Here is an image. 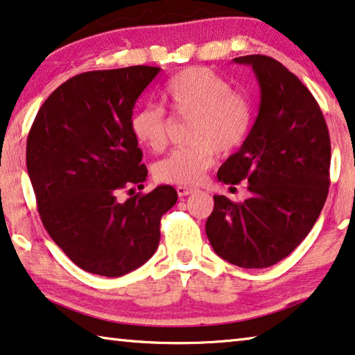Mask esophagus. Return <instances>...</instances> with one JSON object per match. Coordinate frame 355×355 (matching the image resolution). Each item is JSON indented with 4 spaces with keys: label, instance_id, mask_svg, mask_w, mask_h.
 Wrapping results in <instances>:
<instances>
[{
    "label": "esophagus",
    "instance_id": "obj_1",
    "mask_svg": "<svg viewBox=\"0 0 355 355\" xmlns=\"http://www.w3.org/2000/svg\"><path fill=\"white\" fill-rule=\"evenodd\" d=\"M194 188H189V187H177V193L180 198H184V196H189L194 193Z\"/></svg>",
    "mask_w": 355,
    "mask_h": 355
}]
</instances>
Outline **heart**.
I'll return each instance as SVG.
<instances>
[{"instance_id": "b5f03b06", "label": "heart", "mask_w": 355, "mask_h": 355, "mask_svg": "<svg viewBox=\"0 0 355 355\" xmlns=\"http://www.w3.org/2000/svg\"><path fill=\"white\" fill-rule=\"evenodd\" d=\"M162 99L172 112L191 118L187 147L175 148L155 166L159 182L198 184L215 162L245 142L252 125L250 99L234 92L226 78L205 67H188L166 83ZM168 120L156 105H142L131 116V131L140 145L161 151L167 144Z\"/></svg>"}]
</instances>
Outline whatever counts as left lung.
Masks as SVG:
<instances>
[{"instance_id": "8db88e82", "label": "left lung", "mask_w": 355, "mask_h": 355, "mask_svg": "<svg viewBox=\"0 0 355 355\" xmlns=\"http://www.w3.org/2000/svg\"><path fill=\"white\" fill-rule=\"evenodd\" d=\"M254 71L261 104L248 137L219 167L218 180H248L250 199L215 196L205 224L219 257L241 268H266L289 256L313 229L329 194L330 136L316 99L279 61L234 58Z\"/></svg>"}]
</instances>
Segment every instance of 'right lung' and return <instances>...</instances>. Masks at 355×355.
I'll use <instances>...</instances> for the list:
<instances>
[{"label": "right lung", "instance_id": "add662e5", "mask_svg": "<svg viewBox=\"0 0 355 355\" xmlns=\"http://www.w3.org/2000/svg\"><path fill=\"white\" fill-rule=\"evenodd\" d=\"M159 71L72 77L46 99L28 134L26 168L44 227L85 272L115 278L144 266L159 245L161 216L177 202L168 184L118 199L131 184L142 189L148 175L131 116Z\"/></svg>", "mask_w": 355, "mask_h": 355}]
</instances>
